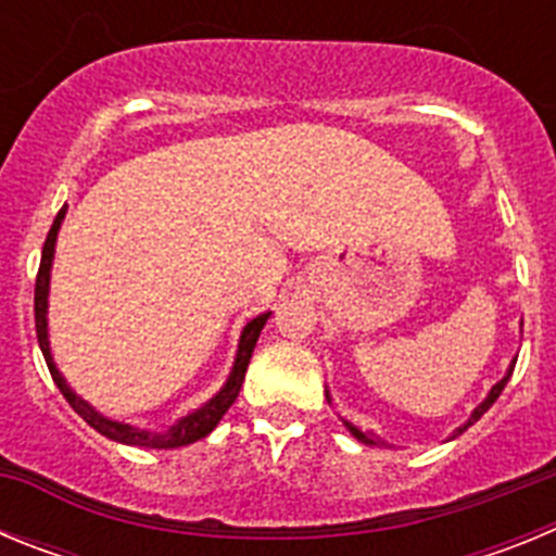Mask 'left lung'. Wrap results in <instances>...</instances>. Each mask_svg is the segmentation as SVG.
Returning <instances> with one entry per match:
<instances>
[{
  "instance_id": "8db88e82",
  "label": "left lung",
  "mask_w": 556,
  "mask_h": 556,
  "mask_svg": "<svg viewBox=\"0 0 556 556\" xmlns=\"http://www.w3.org/2000/svg\"><path fill=\"white\" fill-rule=\"evenodd\" d=\"M515 367V365H513ZM513 367H509V372H507V376H504V378H501V381H498V384H495L493 387V390H490V395L488 397H484V404H481V406H476V412H473V415H470V420H468V424H465V426H459V429H456V434H462V431H465V429H468V426H473L476 424V420H479V417L481 415H484V412H488L490 409V406H493L495 404V397H498L501 395V392H504V387H507V381H509V376H513ZM348 429H351L353 431V437H356V440H362V443H378V440H372V437H367L365 434V431H358L356 429V426H351V424H348Z\"/></svg>"
}]
</instances>
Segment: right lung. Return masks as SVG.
<instances>
[{
  "label": "right lung",
  "mask_w": 556,
  "mask_h": 556,
  "mask_svg": "<svg viewBox=\"0 0 556 556\" xmlns=\"http://www.w3.org/2000/svg\"><path fill=\"white\" fill-rule=\"evenodd\" d=\"M63 214H66V205L58 211L55 223L49 228L47 233V242H43V253H41V267H38L36 275V337H38V345H41L43 358H47V367L52 372V381L58 384V390L63 392V397L68 401V406L77 412V415L86 420L88 426L94 431H100L102 437L108 440H116V443H125V445H144V448H180V445H189L200 437L211 434V431L217 429V424L223 420L225 412L233 406V401L239 397V390H242V381H244V372H248L250 365V356H253V348H255V339L262 333L264 323H267L269 314H258L255 320H250L244 326L242 339H239V353H236V362H233V370L228 376V384L217 392V395L211 397L208 404L203 409L191 412L186 415L184 420L172 426L169 431L164 434H155V431H141V429H132V426L125 424H116V420H108L102 417L100 412H94L86 401L75 395V392L68 390V384L63 381V376L58 372L55 362H52V353H49V339H47V294H49V267H52V255H55V239H58V228L63 223Z\"/></svg>",
  "instance_id": "add662e5"
}]
</instances>
